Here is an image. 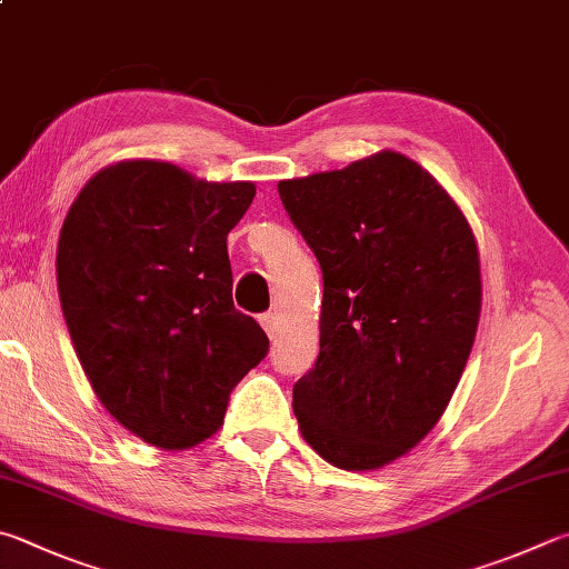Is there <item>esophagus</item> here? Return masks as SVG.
<instances>
[{"label": "esophagus", "instance_id": "1", "mask_svg": "<svg viewBox=\"0 0 569 569\" xmlns=\"http://www.w3.org/2000/svg\"><path fill=\"white\" fill-rule=\"evenodd\" d=\"M258 320H261V326H263V330L268 333V338H276L278 336V316L276 313H263Z\"/></svg>", "mask_w": 569, "mask_h": 569}]
</instances>
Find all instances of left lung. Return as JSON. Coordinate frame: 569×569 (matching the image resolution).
Segmentation results:
<instances>
[{"label": "left lung", "mask_w": 569, "mask_h": 569, "mask_svg": "<svg viewBox=\"0 0 569 569\" xmlns=\"http://www.w3.org/2000/svg\"><path fill=\"white\" fill-rule=\"evenodd\" d=\"M323 271L320 353L293 386L303 440L340 470H378L436 428L480 320L478 241L406 153L278 181Z\"/></svg>", "instance_id": "left-lung-1"}]
</instances>
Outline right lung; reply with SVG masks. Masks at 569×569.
Instances as JSON below:
<instances>
[{
  "instance_id": "add662e5",
  "label": "right lung",
  "mask_w": 569,
  "mask_h": 569,
  "mask_svg": "<svg viewBox=\"0 0 569 569\" xmlns=\"http://www.w3.org/2000/svg\"><path fill=\"white\" fill-rule=\"evenodd\" d=\"M253 181H206L127 159L91 177L57 243V286L77 358L101 406L161 450L223 426L236 383L268 338L233 308L226 236Z\"/></svg>"
}]
</instances>
